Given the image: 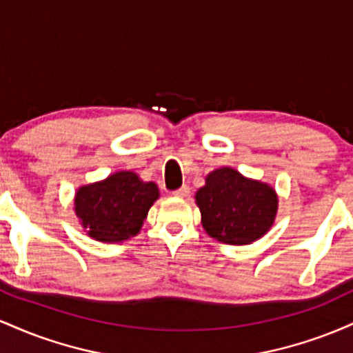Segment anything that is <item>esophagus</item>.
<instances>
[{
    "instance_id": "34e87169",
    "label": "esophagus",
    "mask_w": 353,
    "mask_h": 353,
    "mask_svg": "<svg viewBox=\"0 0 353 353\" xmlns=\"http://www.w3.org/2000/svg\"><path fill=\"white\" fill-rule=\"evenodd\" d=\"M189 192H190L189 185H182V188H179L177 190H174L172 194H174V196H176V197H188Z\"/></svg>"
}]
</instances>
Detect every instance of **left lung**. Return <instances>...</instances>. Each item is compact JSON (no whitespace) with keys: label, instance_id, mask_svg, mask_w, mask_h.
Listing matches in <instances>:
<instances>
[{"label":"left lung","instance_id":"1","mask_svg":"<svg viewBox=\"0 0 353 353\" xmlns=\"http://www.w3.org/2000/svg\"><path fill=\"white\" fill-rule=\"evenodd\" d=\"M202 228L210 237L232 245H245L272 228L279 199L274 188L249 179L232 168L216 169L196 192Z\"/></svg>","mask_w":353,"mask_h":353}]
</instances>
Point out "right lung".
Here are the masks:
<instances>
[{"mask_svg": "<svg viewBox=\"0 0 353 353\" xmlns=\"http://www.w3.org/2000/svg\"><path fill=\"white\" fill-rule=\"evenodd\" d=\"M157 199L159 189L154 182L141 181L132 171H119L104 181L81 185L74 196V212L89 237L112 244L139 234Z\"/></svg>", "mask_w": 353, "mask_h": 353, "instance_id": "obj_1", "label": "right lung"}]
</instances>
